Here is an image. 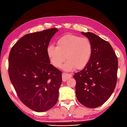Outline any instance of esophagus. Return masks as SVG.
<instances>
[{
    "label": "esophagus",
    "mask_w": 127,
    "mask_h": 127,
    "mask_svg": "<svg viewBox=\"0 0 127 127\" xmlns=\"http://www.w3.org/2000/svg\"><path fill=\"white\" fill-rule=\"evenodd\" d=\"M72 77V75L71 74H66V73H63L62 75V78L63 82H66V80L69 78H71Z\"/></svg>",
    "instance_id": "esophagus-1"
}]
</instances>
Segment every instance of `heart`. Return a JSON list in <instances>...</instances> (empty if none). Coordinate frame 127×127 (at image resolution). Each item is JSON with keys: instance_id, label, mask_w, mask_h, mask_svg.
I'll list each match as a JSON object with an SVG mask.
<instances>
[{"instance_id": "heart-1", "label": "heart", "mask_w": 127, "mask_h": 127, "mask_svg": "<svg viewBox=\"0 0 127 127\" xmlns=\"http://www.w3.org/2000/svg\"><path fill=\"white\" fill-rule=\"evenodd\" d=\"M47 52L50 63L56 68H61L66 58L68 60L63 69L71 71L75 68L81 69L87 66L91 58L92 45L87 38L69 34L57 41L56 47L49 45Z\"/></svg>"}]
</instances>
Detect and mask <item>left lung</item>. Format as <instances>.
<instances>
[{"label":"left lung","instance_id":"obj_1","mask_svg":"<svg viewBox=\"0 0 127 127\" xmlns=\"http://www.w3.org/2000/svg\"><path fill=\"white\" fill-rule=\"evenodd\" d=\"M91 42L90 62L75 73L76 95L82 105L90 108L102 105L112 95L116 86L118 61L108 42L91 32H81Z\"/></svg>","mask_w":127,"mask_h":127}]
</instances>
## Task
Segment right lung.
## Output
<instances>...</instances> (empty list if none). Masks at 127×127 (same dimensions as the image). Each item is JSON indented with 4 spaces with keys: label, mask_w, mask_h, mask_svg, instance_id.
<instances>
[{
    "label": "right lung",
    "mask_w": 127,
    "mask_h": 127,
    "mask_svg": "<svg viewBox=\"0 0 127 127\" xmlns=\"http://www.w3.org/2000/svg\"><path fill=\"white\" fill-rule=\"evenodd\" d=\"M56 28L26 34L10 51L8 72L19 98L37 112L48 111L57 102L62 83L61 71L48 57L47 49Z\"/></svg>",
    "instance_id": "1"
}]
</instances>
